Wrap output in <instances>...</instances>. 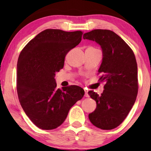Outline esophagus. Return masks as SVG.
Masks as SVG:
<instances>
[{
  "mask_svg": "<svg viewBox=\"0 0 151 151\" xmlns=\"http://www.w3.org/2000/svg\"><path fill=\"white\" fill-rule=\"evenodd\" d=\"M84 96L86 97V98L89 97V96H88V91L86 89H84Z\"/></svg>",
  "mask_w": 151,
  "mask_h": 151,
  "instance_id": "1",
  "label": "esophagus"
}]
</instances>
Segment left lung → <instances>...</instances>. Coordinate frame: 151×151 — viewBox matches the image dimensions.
<instances>
[{
    "label": "left lung",
    "instance_id": "1",
    "mask_svg": "<svg viewBox=\"0 0 151 151\" xmlns=\"http://www.w3.org/2000/svg\"><path fill=\"white\" fill-rule=\"evenodd\" d=\"M84 39L96 41L102 49L99 80L105 82L99 96L88 92L96 102V109L88 115L95 127L111 130L118 127L131 110L138 92L137 65L133 51L125 41L108 29H94L86 33Z\"/></svg>",
    "mask_w": 151,
    "mask_h": 151
}]
</instances>
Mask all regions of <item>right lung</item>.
<instances>
[{"label": "right lung", "mask_w": 151, "mask_h": 151, "mask_svg": "<svg viewBox=\"0 0 151 151\" xmlns=\"http://www.w3.org/2000/svg\"><path fill=\"white\" fill-rule=\"evenodd\" d=\"M82 32L48 29L22 49L18 60L16 88L19 102L31 121L42 130L56 129L84 91L71 85L57 88L55 73L67 53L81 42Z\"/></svg>", "instance_id": "obj_1"}]
</instances>
